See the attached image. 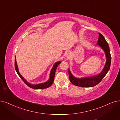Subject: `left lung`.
<instances>
[{
    "mask_svg": "<svg viewBox=\"0 0 120 120\" xmlns=\"http://www.w3.org/2000/svg\"><path fill=\"white\" fill-rule=\"evenodd\" d=\"M99 37L97 44L103 50L106 57V61L104 68L102 71L98 75L89 77H84L82 78H77L71 74L68 69V74L70 81L73 85L81 87H93L99 83L102 79L106 75L110 69L111 65V56L108 43L104 38L103 35L98 33Z\"/></svg>",
    "mask_w": 120,
    "mask_h": 120,
    "instance_id": "left-lung-1",
    "label": "left lung"
}]
</instances>
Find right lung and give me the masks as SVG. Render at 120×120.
Wrapping results in <instances>:
<instances>
[{
  "label": "right lung",
  "instance_id": "obj_1",
  "mask_svg": "<svg viewBox=\"0 0 120 120\" xmlns=\"http://www.w3.org/2000/svg\"><path fill=\"white\" fill-rule=\"evenodd\" d=\"M61 63V61H57L56 63L53 67H52V69H51V72L50 74V78L49 80L47 81V82L43 83H41V84H36V85H33L29 83L28 82H27V81L26 80V79H24L23 77L21 75L20 73L18 70V67L17 64V61H16V56H15V70L17 72V73H18V75L20 76V77L21 78V79L23 81V82L25 83L27 86H28V87L32 88L33 89H46L49 88V87L52 85V84L53 83V82L54 81V78H55V74L56 69L57 68V67Z\"/></svg>",
  "mask_w": 120,
  "mask_h": 120
}]
</instances>
